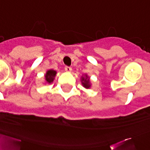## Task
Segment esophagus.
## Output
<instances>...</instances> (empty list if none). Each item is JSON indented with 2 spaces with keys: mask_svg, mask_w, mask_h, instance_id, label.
Returning a JSON list of instances; mask_svg holds the SVG:
<instances>
[{
  "mask_svg": "<svg viewBox=\"0 0 150 150\" xmlns=\"http://www.w3.org/2000/svg\"><path fill=\"white\" fill-rule=\"evenodd\" d=\"M64 70H65V71H67V72H71V71H72V68H71V67L66 66V67H64Z\"/></svg>",
  "mask_w": 150,
  "mask_h": 150,
  "instance_id": "esophagus-1",
  "label": "esophagus"
}]
</instances>
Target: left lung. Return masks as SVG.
<instances>
[{
    "label": "left lung",
    "mask_w": 150,
    "mask_h": 150,
    "mask_svg": "<svg viewBox=\"0 0 150 150\" xmlns=\"http://www.w3.org/2000/svg\"><path fill=\"white\" fill-rule=\"evenodd\" d=\"M81 83L83 85V86L85 88H90L91 86V83L90 81V77L87 75L86 74H83V76H81Z\"/></svg>",
    "instance_id": "8db88e82"
}]
</instances>
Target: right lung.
<instances>
[{
    "mask_svg": "<svg viewBox=\"0 0 150 150\" xmlns=\"http://www.w3.org/2000/svg\"><path fill=\"white\" fill-rule=\"evenodd\" d=\"M57 72L52 69H50V70H48V71H46V73L44 75V79H45V82L47 84H50L52 82L54 81V79H55V76H56Z\"/></svg>",
    "mask_w": 150,
    "mask_h": 150,
    "instance_id": "right-lung-1",
    "label": "right lung"
}]
</instances>
